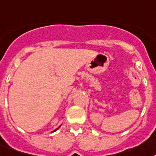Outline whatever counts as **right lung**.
Masks as SVG:
<instances>
[{
    "label": "right lung",
    "mask_w": 156,
    "mask_h": 156,
    "mask_svg": "<svg viewBox=\"0 0 156 156\" xmlns=\"http://www.w3.org/2000/svg\"><path fill=\"white\" fill-rule=\"evenodd\" d=\"M60 126H61V125H60ZM60 127H57V128H56V130H54L53 132H56V130H58V129H59V128H60Z\"/></svg>",
    "instance_id": "right-lung-1"
}]
</instances>
